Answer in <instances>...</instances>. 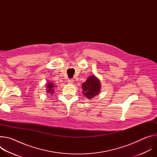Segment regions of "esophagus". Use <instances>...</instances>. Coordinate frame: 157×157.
Masks as SVG:
<instances>
[{"label":"esophagus","instance_id":"esophagus-1","mask_svg":"<svg viewBox=\"0 0 157 157\" xmlns=\"http://www.w3.org/2000/svg\"><path fill=\"white\" fill-rule=\"evenodd\" d=\"M73 81H73V79H68V82L69 83H71H71L73 82Z\"/></svg>","mask_w":157,"mask_h":157}]
</instances>
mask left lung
Wrapping results in <instances>:
<instances>
[{
    "label": "left lung",
    "instance_id": "8db88e82",
    "mask_svg": "<svg viewBox=\"0 0 157 157\" xmlns=\"http://www.w3.org/2000/svg\"><path fill=\"white\" fill-rule=\"evenodd\" d=\"M84 95L88 99H92L100 91L101 84L99 79L94 75L89 76L88 79L82 83Z\"/></svg>",
    "mask_w": 157,
    "mask_h": 157
}]
</instances>
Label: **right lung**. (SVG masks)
Instances as JSON below:
<instances>
[{"label": "right lung", "mask_w": 157, "mask_h": 157, "mask_svg": "<svg viewBox=\"0 0 157 157\" xmlns=\"http://www.w3.org/2000/svg\"><path fill=\"white\" fill-rule=\"evenodd\" d=\"M48 85H47V93H50L51 94H53L54 91H53V87H54V85L52 84V83H48Z\"/></svg>", "instance_id": "obj_1"}]
</instances>
